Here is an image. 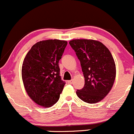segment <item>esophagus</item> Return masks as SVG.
I'll use <instances>...</instances> for the list:
<instances>
[{
  "label": "esophagus",
  "mask_w": 134,
  "mask_h": 134,
  "mask_svg": "<svg viewBox=\"0 0 134 134\" xmlns=\"http://www.w3.org/2000/svg\"><path fill=\"white\" fill-rule=\"evenodd\" d=\"M73 82V80H68V84H72Z\"/></svg>",
  "instance_id": "1"
}]
</instances>
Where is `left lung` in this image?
I'll list each match as a JSON object with an SVG mask.
<instances>
[{"instance_id": "obj_1", "label": "left lung", "mask_w": 134, "mask_h": 134, "mask_svg": "<svg viewBox=\"0 0 134 134\" xmlns=\"http://www.w3.org/2000/svg\"><path fill=\"white\" fill-rule=\"evenodd\" d=\"M80 62L85 84L76 91L82 101L95 103L102 101L113 87L116 64L111 53L100 41L76 39L69 42Z\"/></svg>"}]
</instances>
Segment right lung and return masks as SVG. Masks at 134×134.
Wrapping results in <instances>:
<instances>
[{
    "label": "right lung",
    "instance_id": "right-lung-1",
    "mask_svg": "<svg viewBox=\"0 0 134 134\" xmlns=\"http://www.w3.org/2000/svg\"><path fill=\"white\" fill-rule=\"evenodd\" d=\"M67 43L56 39L39 41L24 58L21 67L24 87L39 105L50 107L59 100L65 85L59 75V61Z\"/></svg>",
    "mask_w": 134,
    "mask_h": 134
}]
</instances>
